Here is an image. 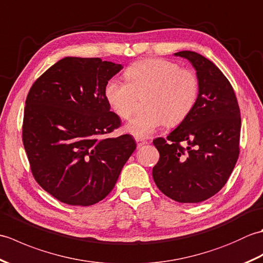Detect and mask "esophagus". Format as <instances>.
<instances>
[{"label":"esophagus","instance_id":"1","mask_svg":"<svg viewBox=\"0 0 263 263\" xmlns=\"http://www.w3.org/2000/svg\"><path fill=\"white\" fill-rule=\"evenodd\" d=\"M136 141H137V146H138V148L142 147L143 144L146 143V140H144V139H141V138H136Z\"/></svg>","mask_w":263,"mask_h":263}]
</instances>
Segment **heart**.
I'll return each mask as SVG.
<instances>
[{
    "instance_id": "b5f03b06",
    "label": "heart",
    "mask_w": 263,
    "mask_h": 263,
    "mask_svg": "<svg viewBox=\"0 0 263 263\" xmlns=\"http://www.w3.org/2000/svg\"><path fill=\"white\" fill-rule=\"evenodd\" d=\"M126 82L111 78L104 88L110 109L122 120L130 119L139 97L146 110L127 123L125 131L136 138H147L167 124L175 126L192 113L199 98V78L191 69L165 59H147L124 70Z\"/></svg>"
}]
</instances>
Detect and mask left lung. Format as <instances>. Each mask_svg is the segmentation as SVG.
Wrapping results in <instances>:
<instances>
[{
    "label": "left lung",
    "mask_w": 263,
    "mask_h": 263,
    "mask_svg": "<svg viewBox=\"0 0 263 263\" xmlns=\"http://www.w3.org/2000/svg\"><path fill=\"white\" fill-rule=\"evenodd\" d=\"M197 70L199 98L192 113L166 139L156 138L159 160L153 168L156 185L182 203H198L219 192L239 155L241 111L227 78L202 55L175 53Z\"/></svg>",
    "instance_id": "1"
}]
</instances>
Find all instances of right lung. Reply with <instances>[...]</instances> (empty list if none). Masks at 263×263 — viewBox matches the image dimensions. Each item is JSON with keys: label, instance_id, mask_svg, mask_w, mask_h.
Listing matches in <instances>:
<instances>
[{"label": "right lung", "instance_id": "1", "mask_svg": "<svg viewBox=\"0 0 263 263\" xmlns=\"http://www.w3.org/2000/svg\"><path fill=\"white\" fill-rule=\"evenodd\" d=\"M121 70L99 58H64L28 92L22 142L36 182L61 202L102 201L137 148L130 135L107 137L121 120L109 110L104 88Z\"/></svg>", "mask_w": 263, "mask_h": 263}]
</instances>
